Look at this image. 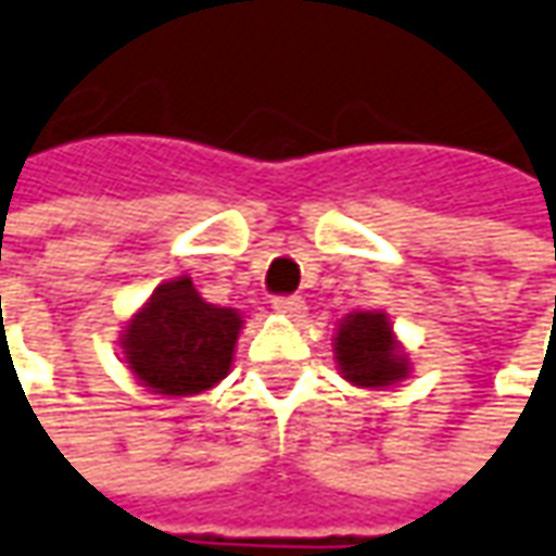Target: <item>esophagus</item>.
Wrapping results in <instances>:
<instances>
[{"instance_id":"esophagus-1","label":"esophagus","mask_w":556,"mask_h":556,"mask_svg":"<svg viewBox=\"0 0 556 556\" xmlns=\"http://www.w3.org/2000/svg\"><path fill=\"white\" fill-rule=\"evenodd\" d=\"M274 309L282 313V316H301L304 313V301L298 294H279V298H274Z\"/></svg>"}]
</instances>
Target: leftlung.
<instances>
[{
	"instance_id": "obj_1",
	"label": "left lung",
	"mask_w": 556,
	"mask_h": 556,
	"mask_svg": "<svg viewBox=\"0 0 556 556\" xmlns=\"http://www.w3.org/2000/svg\"><path fill=\"white\" fill-rule=\"evenodd\" d=\"M341 374L356 387H392L407 377V358L399 353L387 313H350L334 341Z\"/></svg>"
}]
</instances>
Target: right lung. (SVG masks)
Returning <instances> with one entry per match:
<instances>
[{"mask_svg":"<svg viewBox=\"0 0 556 556\" xmlns=\"http://www.w3.org/2000/svg\"><path fill=\"white\" fill-rule=\"evenodd\" d=\"M243 316L206 304L191 277H179L151 294L124 328L127 368L161 395H194L230 371Z\"/></svg>","mask_w":556,"mask_h":556,"instance_id":"add662e5","label":"right lung"}]
</instances>
